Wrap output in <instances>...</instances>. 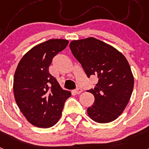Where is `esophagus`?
Returning a JSON list of instances; mask_svg holds the SVG:
<instances>
[{
  "label": "esophagus",
  "instance_id": "1",
  "mask_svg": "<svg viewBox=\"0 0 149 149\" xmlns=\"http://www.w3.org/2000/svg\"><path fill=\"white\" fill-rule=\"evenodd\" d=\"M82 92H83V89H81V88H77L75 90H74V93H75V94H81Z\"/></svg>",
  "mask_w": 149,
  "mask_h": 149
}]
</instances>
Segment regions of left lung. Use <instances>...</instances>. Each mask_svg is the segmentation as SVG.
<instances>
[{
  "mask_svg": "<svg viewBox=\"0 0 149 149\" xmlns=\"http://www.w3.org/2000/svg\"><path fill=\"white\" fill-rule=\"evenodd\" d=\"M69 47L86 75L98 77L93 105L87 113L93 121L108 123L116 119L127 106L134 79L125 56L114 47L94 37L73 40Z\"/></svg>",
  "mask_w": 149,
  "mask_h": 149,
  "instance_id": "obj_1",
  "label": "left lung"
}]
</instances>
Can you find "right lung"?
<instances>
[{
    "mask_svg": "<svg viewBox=\"0 0 149 149\" xmlns=\"http://www.w3.org/2000/svg\"><path fill=\"white\" fill-rule=\"evenodd\" d=\"M66 39H54L34 46L18 63L13 80L16 104L27 120L42 128L54 126L71 93L48 72L52 59L66 48Z\"/></svg>",
    "mask_w": 149,
    "mask_h": 149,
    "instance_id": "obj_1",
    "label": "right lung"
}]
</instances>
